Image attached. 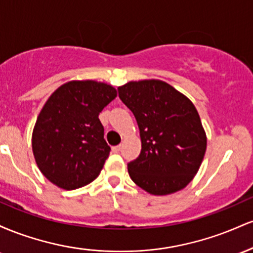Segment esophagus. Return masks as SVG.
<instances>
[{
	"label": "esophagus",
	"instance_id": "34e87169",
	"mask_svg": "<svg viewBox=\"0 0 253 253\" xmlns=\"http://www.w3.org/2000/svg\"><path fill=\"white\" fill-rule=\"evenodd\" d=\"M112 150H113V152H114V153H118L119 151L121 150V145H117V146H114V147H113Z\"/></svg>",
	"mask_w": 253,
	"mask_h": 253
}]
</instances>
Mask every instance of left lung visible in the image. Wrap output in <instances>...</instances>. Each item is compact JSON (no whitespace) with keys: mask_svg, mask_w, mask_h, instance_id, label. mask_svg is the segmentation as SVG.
Here are the masks:
<instances>
[{"mask_svg":"<svg viewBox=\"0 0 253 253\" xmlns=\"http://www.w3.org/2000/svg\"><path fill=\"white\" fill-rule=\"evenodd\" d=\"M118 91L140 130L141 152L127 164L132 181L152 195H169L187 187L207 147L193 102L159 80L128 82Z\"/></svg>","mask_w":253,"mask_h":253,"instance_id":"8db88e82","label":"left lung"}]
</instances>
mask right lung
I'll return each instance as SVG.
<instances>
[{
    "label": "right lung",
    "mask_w": 253,
    "mask_h": 253,
    "mask_svg": "<svg viewBox=\"0 0 253 253\" xmlns=\"http://www.w3.org/2000/svg\"><path fill=\"white\" fill-rule=\"evenodd\" d=\"M117 90L95 81H71L46 101L32 135V149L42 175L57 187L74 190L100 175L110 147L98 114Z\"/></svg>",
    "instance_id": "1"
}]
</instances>
